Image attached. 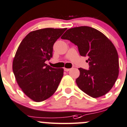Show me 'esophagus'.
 <instances>
[{"instance_id":"1","label":"esophagus","mask_w":127,"mask_h":127,"mask_svg":"<svg viewBox=\"0 0 127 127\" xmlns=\"http://www.w3.org/2000/svg\"><path fill=\"white\" fill-rule=\"evenodd\" d=\"M64 69L65 71H66V72H67V71H69L70 70H71V69H69V68H66V67H65V68Z\"/></svg>"}]
</instances>
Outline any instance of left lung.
<instances>
[{"label":"left lung","instance_id":"obj_1","mask_svg":"<svg viewBox=\"0 0 127 127\" xmlns=\"http://www.w3.org/2000/svg\"><path fill=\"white\" fill-rule=\"evenodd\" d=\"M61 38L77 45L81 56L89 57V69L79 68V88L94 98L106 94L119 72V56L112 42L100 31L86 26L68 29Z\"/></svg>","mask_w":127,"mask_h":127}]
</instances>
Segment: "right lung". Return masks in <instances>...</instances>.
Instances as JSON below:
<instances>
[{
	"instance_id": "1",
	"label": "right lung",
	"mask_w": 127,
	"mask_h": 127,
	"mask_svg": "<svg viewBox=\"0 0 127 127\" xmlns=\"http://www.w3.org/2000/svg\"><path fill=\"white\" fill-rule=\"evenodd\" d=\"M65 28H46L30 32L18 47L12 69L17 84L25 94L35 102H42L57 90L63 76V68H53L45 63L53 56L55 41Z\"/></svg>"
}]
</instances>
